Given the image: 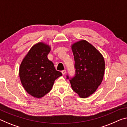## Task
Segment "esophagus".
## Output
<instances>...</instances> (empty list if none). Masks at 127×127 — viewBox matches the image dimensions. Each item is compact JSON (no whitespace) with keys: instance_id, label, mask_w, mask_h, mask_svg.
I'll use <instances>...</instances> for the list:
<instances>
[{"instance_id":"1","label":"esophagus","mask_w":127,"mask_h":127,"mask_svg":"<svg viewBox=\"0 0 127 127\" xmlns=\"http://www.w3.org/2000/svg\"><path fill=\"white\" fill-rule=\"evenodd\" d=\"M61 72H62V74H63V75H65V74L66 73V71L65 70H62V71Z\"/></svg>"}]
</instances>
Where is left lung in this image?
Instances as JSON below:
<instances>
[{"label":"left lung","mask_w":127,"mask_h":127,"mask_svg":"<svg viewBox=\"0 0 127 127\" xmlns=\"http://www.w3.org/2000/svg\"><path fill=\"white\" fill-rule=\"evenodd\" d=\"M74 58L75 75L69 80L73 91L86 98L95 92L102 83L105 62L102 54L93 45L81 40L71 45ZM70 78L67 75V79Z\"/></svg>","instance_id":"obj_1"}]
</instances>
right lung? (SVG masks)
Returning <instances> with one entry per match:
<instances>
[{
	"label": "right lung",
	"instance_id": "add662e5",
	"mask_svg": "<svg viewBox=\"0 0 127 127\" xmlns=\"http://www.w3.org/2000/svg\"><path fill=\"white\" fill-rule=\"evenodd\" d=\"M50 47L38 42L31 48L23 60L19 76L23 87L29 94L41 98L51 90L55 80L62 75L48 58Z\"/></svg>",
	"mask_w": 127,
	"mask_h": 127
}]
</instances>
